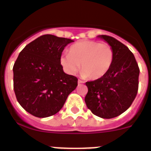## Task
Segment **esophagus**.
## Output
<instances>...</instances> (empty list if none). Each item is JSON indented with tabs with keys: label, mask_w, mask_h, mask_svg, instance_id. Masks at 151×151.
Returning <instances> with one entry per match:
<instances>
[{
	"label": "esophagus",
	"mask_w": 151,
	"mask_h": 151,
	"mask_svg": "<svg viewBox=\"0 0 151 151\" xmlns=\"http://www.w3.org/2000/svg\"><path fill=\"white\" fill-rule=\"evenodd\" d=\"M78 85H80V84H84L85 83V82H84V81H82V80H78Z\"/></svg>",
	"instance_id": "esophagus-1"
}]
</instances>
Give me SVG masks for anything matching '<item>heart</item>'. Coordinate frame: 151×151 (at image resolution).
Returning a JSON list of instances; mask_svg holds the SVG:
<instances>
[{"instance_id": "obj_1", "label": "heart", "mask_w": 151, "mask_h": 151, "mask_svg": "<svg viewBox=\"0 0 151 151\" xmlns=\"http://www.w3.org/2000/svg\"><path fill=\"white\" fill-rule=\"evenodd\" d=\"M114 59V52L110 45L84 40L69 47V54H62L60 63L64 71L74 75L81 70L84 76L98 79L109 72Z\"/></svg>"}]
</instances>
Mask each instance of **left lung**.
I'll list each match as a JSON object with an SVG mask.
<instances>
[{
  "label": "left lung",
  "instance_id": "left-lung-1",
  "mask_svg": "<svg viewBox=\"0 0 151 151\" xmlns=\"http://www.w3.org/2000/svg\"><path fill=\"white\" fill-rule=\"evenodd\" d=\"M114 52L113 64L104 76L85 83L88 93L85 104L93 114L104 119H111L127 110L138 90L140 69L134 54L116 38L100 35Z\"/></svg>",
  "mask_w": 151,
  "mask_h": 151
}]
</instances>
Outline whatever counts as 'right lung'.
I'll list each match as a JSON object with an SVG mask.
<instances>
[{
  "label": "right lung",
  "mask_w": 151,
  "mask_h": 151,
  "mask_svg": "<svg viewBox=\"0 0 151 151\" xmlns=\"http://www.w3.org/2000/svg\"><path fill=\"white\" fill-rule=\"evenodd\" d=\"M74 41L44 35L28 44L13 65V89L24 110L38 118L61 110L78 85V78L63 72L60 58Z\"/></svg>",
  "instance_id": "add662e5"
}]
</instances>
